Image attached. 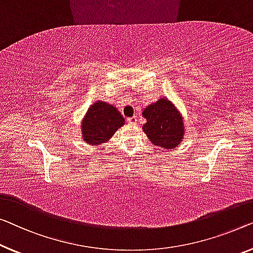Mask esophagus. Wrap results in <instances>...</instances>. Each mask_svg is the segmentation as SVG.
<instances>
[{"label": "esophagus", "instance_id": "1", "mask_svg": "<svg viewBox=\"0 0 253 253\" xmlns=\"http://www.w3.org/2000/svg\"><path fill=\"white\" fill-rule=\"evenodd\" d=\"M127 123L128 124H131V125H135V124L137 123V117L136 116L129 117V118H127Z\"/></svg>", "mask_w": 253, "mask_h": 253}]
</instances>
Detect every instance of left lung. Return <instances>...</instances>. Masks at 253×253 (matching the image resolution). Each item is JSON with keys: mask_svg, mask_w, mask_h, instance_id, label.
<instances>
[{"mask_svg": "<svg viewBox=\"0 0 253 253\" xmlns=\"http://www.w3.org/2000/svg\"><path fill=\"white\" fill-rule=\"evenodd\" d=\"M142 115L146 119L142 128L152 144L166 150L179 145L184 137V120L170 101L161 97L146 107Z\"/></svg>", "mask_w": 253, "mask_h": 253, "instance_id": "8db88e82", "label": "left lung"}]
</instances>
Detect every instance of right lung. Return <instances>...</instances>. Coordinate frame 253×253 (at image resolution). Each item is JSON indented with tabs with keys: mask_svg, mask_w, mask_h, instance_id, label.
I'll use <instances>...</instances> for the list:
<instances>
[{
	"mask_svg": "<svg viewBox=\"0 0 253 253\" xmlns=\"http://www.w3.org/2000/svg\"><path fill=\"white\" fill-rule=\"evenodd\" d=\"M125 119L114 105L96 101L82 120V136L89 145H99L110 139L124 126Z\"/></svg>",
	"mask_w": 253,
	"mask_h": 253,
	"instance_id": "right-lung-1",
	"label": "right lung"
}]
</instances>
